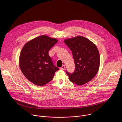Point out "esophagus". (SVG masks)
<instances>
[{"label": "esophagus", "mask_w": 122, "mask_h": 122, "mask_svg": "<svg viewBox=\"0 0 122 122\" xmlns=\"http://www.w3.org/2000/svg\"><path fill=\"white\" fill-rule=\"evenodd\" d=\"M65 68H66L65 66V65H63V66H62L60 68V69H61V70H65Z\"/></svg>", "instance_id": "1"}]
</instances>
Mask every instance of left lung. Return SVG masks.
<instances>
[{
    "instance_id": "obj_1",
    "label": "left lung",
    "mask_w": 122,
    "mask_h": 122,
    "mask_svg": "<svg viewBox=\"0 0 122 122\" xmlns=\"http://www.w3.org/2000/svg\"><path fill=\"white\" fill-rule=\"evenodd\" d=\"M72 51L75 71L69 73L71 81L77 85H83L91 81L97 74L100 65V56L95 44L82 36H77L64 41Z\"/></svg>"
}]
</instances>
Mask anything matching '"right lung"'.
Here are the masks:
<instances>
[{
    "label": "right lung",
    "mask_w": 122,
    "mask_h": 122,
    "mask_svg": "<svg viewBox=\"0 0 122 122\" xmlns=\"http://www.w3.org/2000/svg\"><path fill=\"white\" fill-rule=\"evenodd\" d=\"M57 40L42 35L26 43L19 58V66L24 76L31 82L43 86L53 79L59 68L49 56L50 50Z\"/></svg>",
    "instance_id": "right-lung-1"
}]
</instances>
